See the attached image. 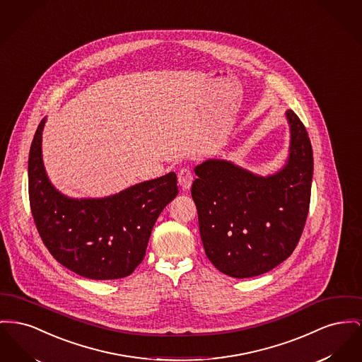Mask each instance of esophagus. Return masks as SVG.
Segmentation results:
<instances>
[{
	"mask_svg": "<svg viewBox=\"0 0 362 362\" xmlns=\"http://www.w3.org/2000/svg\"><path fill=\"white\" fill-rule=\"evenodd\" d=\"M177 183H179L180 189H182L183 192L189 190L192 185V172L189 170H186V168L179 170V173H177Z\"/></svg>",
	"mask_w": 362,
	"mask_h": 362,
	"instance_id": "34e87169",
	"label": "esophagus"
}]
</instances>
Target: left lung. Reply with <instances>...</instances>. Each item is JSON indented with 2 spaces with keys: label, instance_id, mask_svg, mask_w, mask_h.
I'll list each match as a JSON object with an SVG mask.
<instances>
[{
  "label": "left lung",
  "instance_id": "obj_1",
  "mask_svg": "<svg viewBox=\"0 0 362 362\" xmlns=\"http://www.w3.org/2000/svg\"><path fill=\"white\" fill-rule=\"evenodd\" d=\"M288 156L262 176L224 158L194 168L192 197L206 257L224 275L255 277L294 252L310 202L313 150L306 128L288 109Z\"/></svg>",
  "mask_w": 362,
  "mask_h": 362
}]
</instances>
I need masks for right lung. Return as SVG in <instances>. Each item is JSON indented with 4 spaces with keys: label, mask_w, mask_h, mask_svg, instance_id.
<instances>
[{
    "label": "right lung",
    "mask_w": 362,
    "mask_h": 362,
    "mask_svg": "<svg viewBox=\"0 0 362 362\" xmlns=\"http://www.w3.org/2000/svg\"><path fill=\"white\" fill-rule=\"evenodd\" d=\"M43 117L28 154L31 212L45 246L66 269L94 280L131 275L151 230L177 195L175 172L101 198H72L50 182L42 158Z\"/></svg>",
    "instance_id": "add662e5"
}]
</instances>
